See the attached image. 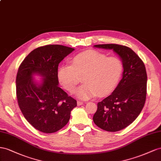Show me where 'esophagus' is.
Listing matches in <instances>:
<instances>
[{
	"label": "esophagus",
	"instance_id": "1",
	"mask_svg": "<svg viewBox=\"0 0 161 161\" xmlns=\"http://www.w3.org/2000/svg\"><path fill=\"white\" fill-rule=\"evenodd\" d=\"M77 105L78 106H80V105H82L83 104V103L81 102V101H80V100H78L77 102Z\"/></svg>",
	"mask_w": 161,
	"mask_h": 161
}]
</instances>
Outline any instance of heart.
Here are the masks:
<instances>
[{"label": "heart", "mask_w": 161, "mask_h": 161, "mask_svg": "<svg viewBox=\"0 0 161 161\" xmlns=\"http://www.w3.org/2000/svg\"><path fill=\"white\" fill-rule=\"evenodd\" d=\"M123 71L122 61L115 57L95 50L86 51L73 57L70 64H65L58 69L60 83L67 90L73 92L81 81L85 83L76 91L82 100H88L98 94L103 96L116 88Z\"/></svg>", "instance_id": "b5f03b06"}]
</instances>
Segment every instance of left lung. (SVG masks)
Masks as SVG:
<instances>
[{
	"label": "left lung",
	"mask_w": 161,
	"mask_h": 161,
	"mask_svg": "<svg viewBox=\"0 0 161 161\" xmlns=\"http://www.w3.org/2000/svg\"><path fill=\"white\" fill-rule=\"evenodd\" d=\"M94 47L113 50L120 57L123 77L113 93L98 103L93 117L94 123L101 129L118 131L134 122L143 108L147 88L144 63L127 47L115 44H97Z\"/></svg>",
	"instance_id": "1"
}]
</instances>
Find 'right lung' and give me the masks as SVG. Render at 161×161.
Instances as JSON below:
<instances>
[{"instance_id":"obj_1","label":"right lung","mask_w":161,"mask_h":161,"mask_svg":"<svg viewBox=\"0 0 161 161\" xmlns=\"http://www.w3.org/2000/svg\"><path fill=\"white\" fill-rule=\"evenodd\" d=\"M74 48L49 44L34 49L21 63L16 77L17 102L26 120L46 134L56 132L69 121L77 101L58 86V64ZM43 78L38 84L33 78Z\"/></svg>"}]
</instances>
